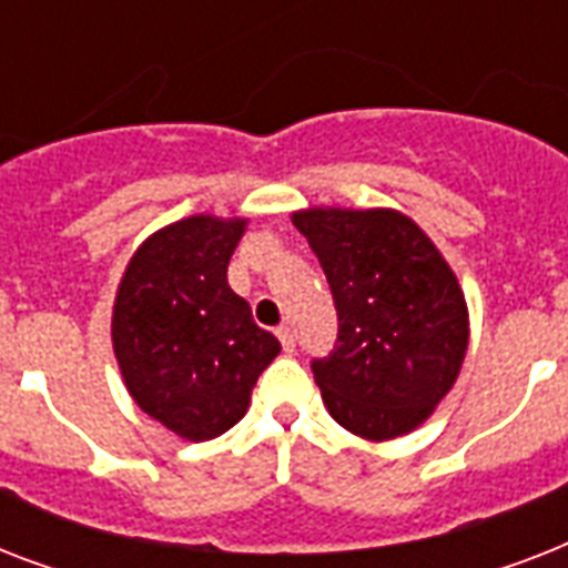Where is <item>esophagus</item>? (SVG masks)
<instances>
[{
    "instance_id": "esophagus-1",
    "label": "esophagus",
    "mask_w": 568,
    "mask_h": 568,
    "mask_svg": "<svg viewBox=\"0 0 568 568\" xmlns=\"http://www.w3.org/2000/svg\"><path fill=\"white\" fill-rule=\"evenodd\" d=\"M276 336H280V345H283L285 354H294V347H297V336H294V329L280 327L276 329Z\"/></svg>"
}]
</instances>
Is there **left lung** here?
<instances>
[{"label":"left lung","instance_id":"1","mask_svg":"<svg viewBox=\"0 0 568 568\" xmlns=\"http://www.w3.org/2000/svg\"><path fill=\"white\" fill-rule=\"evenodd\" d=\"M327 274L336 345L312 359L329 415L363 439H395L448 395L468 347L466 301L448 262L388 209L294 214Z\"/></svg>","mask_w":568,"mask_h":568}]
</instances>
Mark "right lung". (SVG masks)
I'll return each instance as SVG.
<instances>
[{
	"label": "right lung",
	"instance_id": "right-lung-1",
	"mask_svg": "<svg viewBox=\"0 0 568 568\" xmlns=\"http://www.w3.org/2000/svg\"><path fill=\"white\" fill-rule=\"evenodd\" d=\"M241 232L244 221L209 214L173 223L141 244L120 283L111 321L120 372L135 404L182 439L230 430L280 354L226 283Z\"/></svg>",
	"mask_w": 568,
	"mask_h": 568
}]
</instances>
